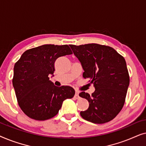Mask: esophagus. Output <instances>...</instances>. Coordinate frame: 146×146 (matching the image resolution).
I'll return each instance as SVG.
<instances>
[{
    "label": "esophagus",
    "mask_w": 146,
    "mask_h": 146,
    "mask_svg": "<svg viewBox=\"0 0 146 146\" xmlns=\"http://www.w3.org/2000/svg\"><path fill=\"white\" fill-rule=\"evenodd\" d=\"M79 98H80V96H79V92L78 91H76V93H75V95H74V98L78 99Z\"/></svg>",
    "instance_id": "esophagus-1"
}]
</instances>
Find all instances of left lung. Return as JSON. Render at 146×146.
<instances>
[{
  "mask_svg": "<svg viewBox=\"0 0 146 146\" xmlns=\"http://www.w3.org/2000/svg\"><path fill=\"white\" fill-rule=\"evenodd\" d=\"M70 46L84 70L83 77L89 78L95 87L92 95L80 93V96L89 102L88 108L80 111V115L94 123L108 122L118 114L125 103L129 76L124 58L105 45L92 43Z\"/></svg>",
  "mask_w": 146,
  "mask_h": 146,
  "instance_id": "left-lung-1",
  "label": "left lung"
}]
</instances>
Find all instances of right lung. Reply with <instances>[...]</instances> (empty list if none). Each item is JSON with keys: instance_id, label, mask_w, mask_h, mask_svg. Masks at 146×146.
I'll return each instance as SVG.
<instances>
[{"instance_id": "right-lung-1", "label": "right lung", "mask_w": 146, "mask_h": 146, "mask_svg": "<svg viewBox=\"0 0 146 146\" xmlns=\"http://www.w3.org/2000/svg\"><path fill=\"white\" fill-rule=\"evenodd\" d=\"M68 45L44 44L25 51L15 63L13 84L20 108L36 120L50 119L58 113L64 100L75 90L68 86L58 87L49 80L58 58L72 54Z\"/></svg>"}]
</instances>
